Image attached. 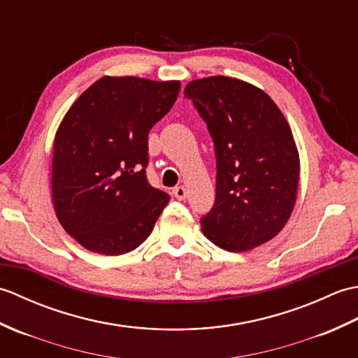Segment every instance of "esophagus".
Segmentation results:
<instances>
[{
    "label": "esophagus",
    "instance_id": "1",
    "mask_svg": "<svg viewBox=\"0 0 358 358\" xmlns=\"http://www.w3.org/2000/svg\"><path fill=\"white\" fill-rule=\"evenodd\" d=\"M173 195L177 200H185L186 199V187L185 186H177L173 189Z\"/></svg>",
    "mask_w": 358,
    "mask_h": 358
}]
</instances>
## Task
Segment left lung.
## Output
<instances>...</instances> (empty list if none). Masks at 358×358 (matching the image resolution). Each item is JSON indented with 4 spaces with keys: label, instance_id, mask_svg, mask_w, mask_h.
Listing matches in <instances>:
<instances>
[{
    "label": "left lung",
    "instance_id": "8db88e82",
    "mask_svg": "<svg viewBox=\"0 0 358 358\" xmlns=\"http://www.w3.org/2000/svg\"><path fill=\"white\" fill-rule=\"evenodd\" d=\"M206 121L217 158L215 204L201 218L206 237L229 252H245L283 229L300 180V157L291 127L262 89L238 78L187 83Z\"/></svg>",
    "mask_w": 358,
    "mask_h": 358
}]
</instances>
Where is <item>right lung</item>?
Segmentation results:
<instances>
[{
	"label": "right lung",
	"mask_w": 358,
	"mask_h": 358,
	"mask_svg": "<svg viewBox=\"0 0 358 358\" xmlns=\"http://www.w3.org/2000/svg\"><path fill=\"white\" fill-rule=\"evenodd\" d=\"M180 86L103 77L59 123L52 157L53 208L64 231L90 252H131L169 203V195L148 183V135L172 109Z\"/></svg>",
	"instance_id": "obj_1"
}]
</instances>
